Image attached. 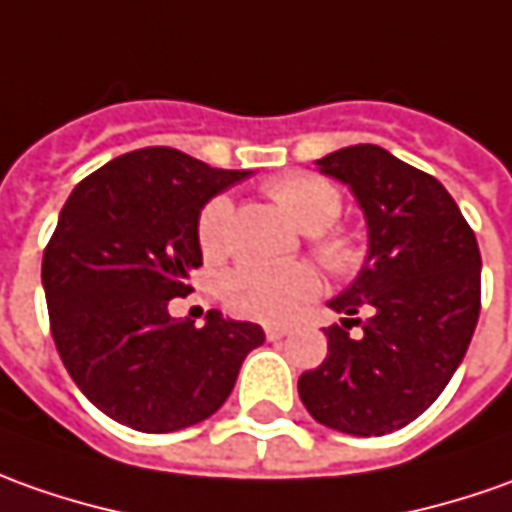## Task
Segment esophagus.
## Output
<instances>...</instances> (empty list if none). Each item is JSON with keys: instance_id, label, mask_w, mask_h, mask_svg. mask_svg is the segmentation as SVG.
Wrapping results in <instances>:
<instances>
[{"instance_id": "esophagus-1", "label": "esophagus", "mask_w": 512, "mask_h": 512, "mask_svg": "<svg viewBox=\"0 0 512 512\" xmlns=\"http://www.w3.org/2000/svg\"><path fill=\"white\" fill-rule=\"evenodd\" d=\"M285 333H288V328H283V325H266V339H269V342L283 339Z\"/></svg>"}]
</instances>
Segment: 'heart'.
Returning <instances> with one entry per match:
<instances>
[{
	"mask_svg": "<svg viewBox=\"0 0 512 512\" xmlns=\"http://www.w3.org/2000/svg\"><path fill=\"white\" fill-rule=\"evenodd\" d=\"M266 196L285 218L308 235V246L330 277H353L364 266V243L353 232L333 229L342 215V193L316 173H283L266 182ZM232 201L212 196L198 212L196 238L204 257L227 252ZM319 294V280L311 266H257L243 263L221 283V300L229 314L255 322H285Z\"/></svg>",
	"mask_w": 512,
	"mask_h": 512,
	"instance_id": "heart-1",
	"label": "heart"
}]
</instances>
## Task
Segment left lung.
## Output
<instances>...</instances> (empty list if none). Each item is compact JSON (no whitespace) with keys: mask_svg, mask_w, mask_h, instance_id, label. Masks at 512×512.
I'll return each instance as SVG.
<instances>
[{"mask_svg":"<svg viewBox=\"0 0 512 512\" xmlns=\"http://www.w3.org/2000/svg\"><path fill=\"white\" fill-rule=\"evenodd\" d=\"M319 168L356 193L370 252L328 302L347 316L325 330L328 358L297 387L322 426L381 437L423 415L460 367L482 308V255L446 187L384 148L350 145ZM353 324L361 337L349 336Z\"/></svg>","mask_w":512,"mask_h":512,"instance_id":"obj_1","label":"left lung"}]
</instances>
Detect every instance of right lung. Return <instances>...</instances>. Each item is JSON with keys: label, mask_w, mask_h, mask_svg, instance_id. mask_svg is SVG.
<instances>
[{"label": "right lung", "mask_w": 512, "mask_h": 512, "mask_svg": "<svg viewBox=\"0 0 512 512\" xmlns=\"http://www.w3.org/2000/svg\"><path fill=\"white\" fill-rule=\"evenodd\" d=\"M246 170L176 148H139L89 173L66 198L41 260L50 330L66 373L111 420L165 434L215 415L243 358L266 342L252 322H176L201 266V207Z\"/></svg>", "instance_id": "add662e5"}]
</instances>
